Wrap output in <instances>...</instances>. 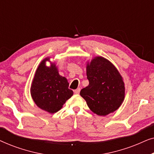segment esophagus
<instances>
[{
	"mask_svg": "<svg viewBox=\"0 0 154 154\" xmlns=\"http://www.w3.org/2000/svg\"><path fill=\"white\" fill-rule=\"evenodd\" d=\"M80 91H81V88H78L76 90H74V93L75 94H79L80 93Z\"/></svg>",
	"mask_w": 154,
	"mask_h": 154,
	"instance_id": "obj_1",
	"label": "esophagus"
}]
</instances>
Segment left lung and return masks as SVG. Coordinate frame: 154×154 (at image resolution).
Masks as SVG:
<instances>
[{"label":"left lung","mask_w":154,"mask_h":154,"mask_svg":"<svg viewBox=\"0 0 154 154\" xmlns=\"http://www.w3.org/2000/svg\"><path fill=\"white\" fill-rule=\"evenodd\" d=\"M89 85L80 94L88 107L98 116L114 112L125 99V83L116 67L107 59L94 57L86 64Z\"/></svg>","instance_id":"left-lung-1"}]
</instances>
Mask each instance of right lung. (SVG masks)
Listing matches in <instances>:
<instances>
[{"mask_svg":"<svg viewBox=\"0 0 154 154\" xmlns=\"http://www.w3.org/2000/svg\"><path fill=\"white\" fill-rule=\"evenodd\" d=\"M46 57L41 61L35 72L30 92L33 102L38 108L50 113L57 112L66 100L73 94L69 89V83L65 77L59 74L54 62ZM51 63L50 66L46 62Z\"/></svg>","mask_w":154,"mask_h":154,"instance_id":"1","label":"right lung"}]
</instances>
